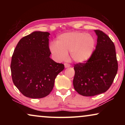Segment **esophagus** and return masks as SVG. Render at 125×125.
Listing matches in <instances>:
<instances>
[{"label": "esophagus", "instance_id": "34e87169", "mask_svg": "<svg viewBox=\"0 0 125 125\" xmlns=\"http://www.w3.org/2000/svg\"><path fill=\"white\" fill-rule=\"evenodd\" d=\"M64 66H65V68H66L70 67V66H71V65L69 64H67V63H65Z\"/></svg>", "mask_w": 125, "mask_h": 125}]
</instances>
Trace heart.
Instances as JSON below:
<instances>
[{
	"label": "heart",
	"mask_w": 125,
	"mask_h": 125,
	"mask_svg": "<svg viewBox=\"0 0 125 125\" xmlns=\"http://www.w3.org/2000/svg\"><path fill=\"white\" fill-rule=\"evenodd\" d=\"M95 40L90 34L85 32H71L61 34L57 37L56 42L49 45V51L54 59L62 61L66 59L70 51L72 60L78 63L88 61L94 50Z\"/></svg>",
	"instance_id": "obj_1"
}]
</instances>
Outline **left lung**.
I'll return each instance as SVG.
<instances>
[{"instance_id": "1", "label": "left lung", "mask_w": 125, "mask_h": 125, "mask_svg": "<svg viewBox=\"0 0 125 125\" xmlns=\"http://www.w3.org/2000/svg\"><path fill=\"white\" fill-rule=\"evenodd\" d=\"M97 36L95 49L84 63L75 64L73 86L83 96H94L109 89L118 71L115 48L108 36L94 30Z\"/></svg>"}]
</instances>
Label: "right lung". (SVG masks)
<instances>
[{"label": "right lung", "instance_id": "1", "mask_svg": "<svg viewBox=\"0 0 125 125\" xmlns=\"http://www.w3.org/2000/svg\"><path fill=\"white\" fill-rule=\"evenodd\" d=\"M49 35L48 32L35 31L23 37L12 56L13 83L27 97L47 96L53 88L56 76L64 69V64L50 58Z\"/></svg>", "mask_w": 125, "mask_h": 125}]
</instances>
